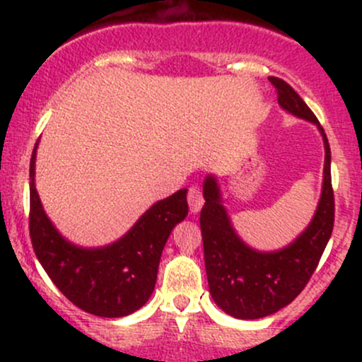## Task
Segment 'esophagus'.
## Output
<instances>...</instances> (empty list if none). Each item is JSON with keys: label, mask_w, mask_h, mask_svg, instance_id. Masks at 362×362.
I'll list each match as a JSON object with an SVG mask.
<instances>
[{"label": "esophagus", "mask_w": 362, "mask_h": 362, "mask_svg": "<svg viewBox=\"0 0 362 362\" xmlns=\"http://www.w3.org/2000/svg\"><path fill=\"white\" fill-rule=\"evenodd\" d=\"M187 199H189V206H190V213H199L201 211L202 204H204V195H202V190L199 189L197 185L190 187L189 189V195H187Z\"/></svg>", "instance_id": "esophagus-1"}]
</instances>
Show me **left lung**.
I'll return each mask as SVG.
<instances>
[{
  "instance_id": "8db88e82",
  "label": "left lung",
  "mask_w": 362,
  "mask_h": 362,
  "mask_svg": "<svg viewBox=\"0 0 362 362\" xmlns=\"http://www.w3.org/2000/svg\"><path fill=\"white\" fill-rule=\"evenodd\" d=\"M281 109L318 127L325 146L323 184L313 218L288 247L260 252L248 247L231 224L223 206L218 178L207 175L202 184L204 207L201 231L209 293L224 313L240 320L269 317L288 306L305 289L334 230V190L330 175V146L323 127L303 98L281 78L271 76Z\"/></svg>"
}]
</instances>
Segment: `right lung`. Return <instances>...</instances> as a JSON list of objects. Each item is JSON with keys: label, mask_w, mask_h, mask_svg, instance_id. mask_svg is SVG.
<instances>
[{"label": "right lung", "mask_w": 362, "mask_h": 362, "mask_svg": "<svg viewBox=\"0 0 362 362\" xmlns=\"http://www.w3.org/2000/svg\"><path fill=\"white\" fill-rule=\"evenodd\" d=\"M37 146L39 141L30 160L28 228L40 265L56 288L86 313L103 318L134 313L153 294L165 243L189 213L187 189L155 202L117 242L98 248L78 247L56 230L37 194Z\"/></svg>", "instance_id": "obj_1"}]
</instances>
